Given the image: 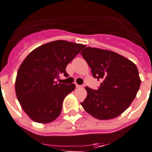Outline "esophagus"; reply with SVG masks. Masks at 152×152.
Wrapping results in <instances>:
<instances>
[{"label":"esophagus","mask_w":152,"mask_h":152,"mask_svg":"<svg viewBox=\"0 0 152 152\" xmlns=\"http://www.w3.org/2000/svg\"><path fill=\"white\" fill-rule=\"evenodd\" d=\"M76 87H77V88H82V87H83V86H81V85L76 84Z\"/></svg>","instance_id":"34e87169"}]
</instances>
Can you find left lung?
I'll return each mask as SVG.
<instances>
[{
    "label": "left lung",
    "instance_id": "obj_1",
    "mask_svg": "<svg viewBox=\"0 0 152 152\" xmlns=\"http://www.w3.org/2000/svg\"><path fill=\"white\" fill-rule=\"evenodd\" d=\"M80 54L90 67L92 76L102 80L95 90L86 86L83 109L95 118H115L131 105L140 89L137 67L133 62L113 51L86 47Z\"/></svg>",
    "mask_w": 152,
    "mask_h": 152
}]
</instances>
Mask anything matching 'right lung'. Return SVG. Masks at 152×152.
Masks as SVG:
<instances>
[{
    "instance_id": "obj_1",
    "label": "right lung",
    "mask_w": 152,
    "mask_h": 152,
    "mask_svg": "<svg viewBox=\"0 0 152 152\" xmlns=\"http://www.w3.org/2000/svg\"><path fill=\"white\" fill-rule=\"evenodd\" d=\"M84 47L57 40L39 46L24 59L17 73L15 92L32 120L49 123L60 115L63 100L75 85L57 83V80L61 74L69 76L66 66Z\"/></svg>"
}]
</instances>
